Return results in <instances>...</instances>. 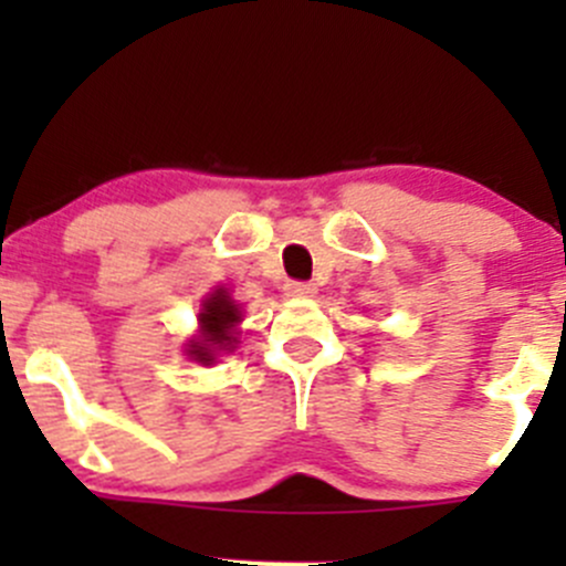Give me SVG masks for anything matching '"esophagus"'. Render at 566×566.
Returning <instances> with one entry per match:
<instances>
[{"label": "esophagus", "mask_w": 566, "mask_h": 566, "mask_svg": "<svg viewBox=\"0 0 566 566\" xmlns=\"http://www.w3.org/2000/svg\"><path fill=\"white\" fill-rule=\"evenodd\" d=\"M284 290H287V295H293V298H312V295L317 293V287L312 282H287Z\"/></svg>", "instance_id": "esophagus-1"}]
</instances>
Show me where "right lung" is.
<instances>
[{
    "instance_id": "1",
    "label": "right lung",
    "mask_w": 566,
    "mask_h": 566,
    "mask_svg": "<svg viewBox=\"0 0 566 566\" xmlns=\"http://www.w3.org/2000/svg\"><path fill=\"white\" fill-rule=\"evenodd\" d=\"M241 304L232 301L227 287L213 290V293L202 301V310H199V334L188 342V358L210 367V364H216V356H219V353L235 350L238 323H241Z\"/></svg>"
}]
</instances>
